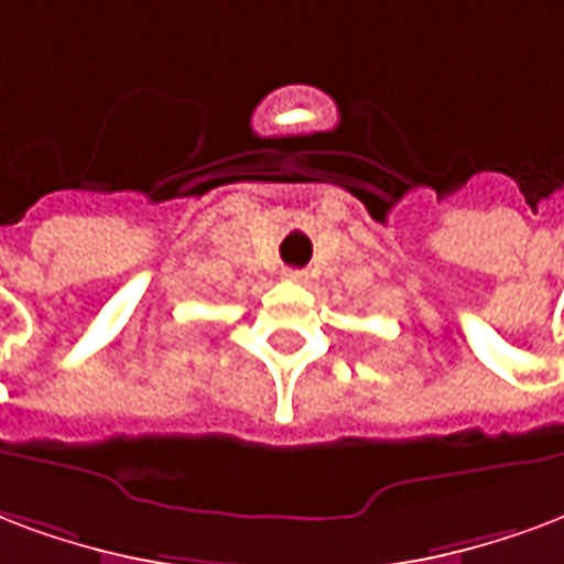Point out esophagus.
<instances>
[{
    "label": "esophagus",
    "instance_id": "obj_1",
    "mask_svg": "<svg viewBox=\"0 0 564 564\" xmlns=\"http://www.w3.org/2000/svg\"><path fill=\"white\" fill-rule=\"evenodd\" d=\"M285 279L288 282H306L310 273H306V270H285Z\"/></svg>",
    "mask_w": 564,
    "mask_h": 564
}]
</instances>
